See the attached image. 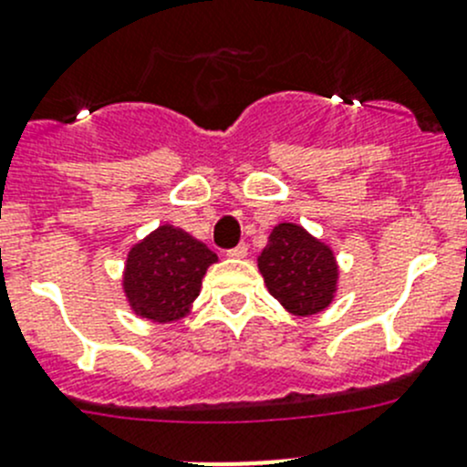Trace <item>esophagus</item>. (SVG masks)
<instances>
[{
    "mask_svg": "<svg viewBox=\"0 0 467 467\" xmlns=\"http://www.w3.org/2000/svg\"><path fill=\"white\" fill-rule=\"evenodd\" d=\"M228 255L230 257H246L248 255V246H246V244H239V246L230 248Z\"/></svg>",
    "mask_w": 467,
    "mask_h": 467,
    "instance_id": "1",
    "label": "esophagus"
}]
</instances>
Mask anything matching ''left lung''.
<instances>
[{
    "mask_svg": "<svg viewBox=\"0 0 467 467\" xmlns=\"http://www.w3.org/2000/svg\"><path fill=\"white\" fill-rule=\"evenodd\" d=\"M266 287L292 315H317L333 301L337 265L333 251L296 223L275 225L257 257Z\"/></svg>",
    "mask_w": 467,
    "mask_h": 467,
    "instance_id": "8db88e82",
    "label": "left lung"
}]
</instances>
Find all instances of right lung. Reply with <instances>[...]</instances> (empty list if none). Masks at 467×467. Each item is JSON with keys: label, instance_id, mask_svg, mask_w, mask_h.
Segmentation results:
<instances>
[{"label": "right lung", "instance_id": "obj_1", "mask_svg": "<svg viewBox=\"0 0 467 467\" xmlns=\"http://www.w3.org/2000/svg\"><path fill=\"white\" fill-rule=\"evenodd\" d=\"M216 253L184 230L161 225L130 251L125 265V294L137 315L152 321H173L201 294L202 275Z\"/></svg>", "mask_w": 467, "mask_h": 467}]
</instances>
